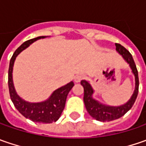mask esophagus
Listing matches in <instances>:
<instances>
[{"label":"esophagus","mask_w":146,"mask_h":146,"mask_svg":"<svg viewBox=\"0 0 146 146\" xmlns=\"http://www.w3.org/2000/svg\"><path fill=\"white\" fill-rule=\"evenodd\" d=\"M83 79H84V75H77V76H75L74 80H75L76 83H79V82L81 81Z\"/></svg>","instance_id":"obj_1"}]
</instances>
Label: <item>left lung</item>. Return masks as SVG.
<instances>
[{
	"label": "left lung",
	"instance_id": "obj_1",
	"mask_svg": "<svg viewBox=\"0 0 146 146\" xmlns=\"http://www.w3.org/2000/svg\"><path fill=\"white\" fill-rule=\"evenodd\" d=\"M115 47H116L115 48L116 51L122 55L124 61L129 65L132 70V73L135 77L134 92L132 93V97L126 103L120 106H109V105L102 104L93 98L94 90L91 86L90 83L84 80H83L80 82L81 85L84 87V102L87 111L91 117L101 122H110V121L115 120L125 115L132 107L138 94V88H139L138 72L134 60L132 58V54L119 44H115Z\"/></svg>",
	"mask_w": 146,
	"mask_h": 146
}]
</instances>
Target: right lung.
Returning <instances> with one entry per match:
<instances>
[{"mask_svg":"<svg viewBox=\"0 0 146 146\" xmlns=\"http://www.w3.org/2000/svg\"><path fill=\"white\" fill-rule=\"evenodd\" d=\"M47 36H38L27 40L22 44L13 54L9 62L8 74V84L9 95L15 108L27 119L36 123H51L56 122L62 115L66 104V100L70 89L74 86L73 81L54 90L49 98L40 102H30L20 98L15 90L13 82V69L15 59L22 51L29 47L32 43Z\"/></svg>","mask_w":146,"mask_h":146,"instance_id":"right-lung-1","label":"right lung"}]
</instances>
